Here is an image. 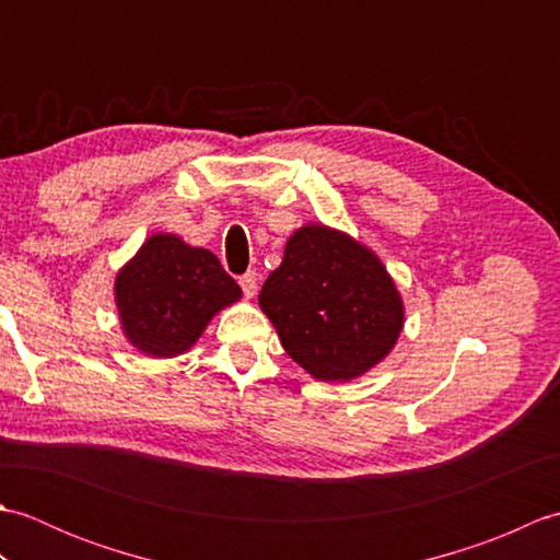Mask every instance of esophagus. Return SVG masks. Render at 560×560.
Wrapping results in <instances>:
<instances>
[{
  "label": "esophagus",
  "instance_id": "34e87169",
  "mask_svg": "<svg viewBox=\"0 0 560 560\" xmlns=\"http://www.w3.org/2000/svg\"><path fill=\"white\" fill-rule=\"evenodd\" d=\"M237 283H241V289L247 299H253V295L257 293V273L255 271H245L243 277L237 279Z\"/></svg>",
  "mask_w": 560,
  "mask_h": 560
}]
</instances>
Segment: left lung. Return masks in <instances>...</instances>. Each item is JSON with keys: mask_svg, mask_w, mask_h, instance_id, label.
I'll list each match as a JSON object with an SVG mask.
<instances>
[{"mask_svg": "<svg viewBox=\"0 0 560 560\" xmlns=\"http://www.w3.org/2000/svg\"><path fill=\"white\" fill-rule=\"evenodd\" d=\"M259 307L283 349L317 380H351L395 347L404 325L399 293L371 249L325 225L295 231Z\"/></svg>", "mask_w": 560, "mask_h": 560, "instance_id": "obj_1", "label": "left lung"}]
</instances>
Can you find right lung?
<instances>
[{"label":"right lung","mask_w":560,"mask_h":560,"mask_svg":"<svg viewBox=\"0 0 560 560\" xmlns=\"http://www.w3.org/2000/svg\"><path fill=\"white\" fill-rule=\"evenodd\" d=\"M237 299L241 287L217 255L171 233L151 235L115 281L127 339L159 359L187 351L209 319Z\"/></svg>","instance_id":"add662e5"}]
</instances>
